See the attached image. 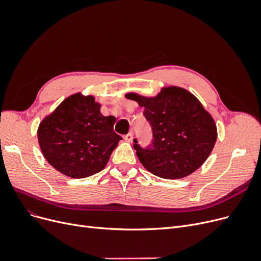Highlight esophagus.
Listing matches in <instances>:
<instances>
[{
    "label": "esophagus",
    "mask_w": 261,
    "mask_h": 261,
    "mask_svg": "<svg viewBox=\"0 0 261 261\" xmlns=\"http://www.w3.org/2000/svg\"><path fill=\"white\" fill-rule=\"evenodd\" d=\"M123 139H124V141H126V142H131L133 140V134L132 133H128V134L124 135Z\"/></svg>",
    "instance_id": "1"
}]
</instances>
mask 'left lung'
Segmentation results:
<instances>
[{
    "mask_svg": "<svg viewBox=\"0 0 261 261\" xmlns=\"http://www.w3.org/2000/svg\"><path fill=\"white\" fill-rule=\"evenodd\" d=\"M144 108V115L152 128L150 146L142 148L134 140V149L143 166L164 179L184 178L199 168L217 142L214 119L189 90L163 87L154 97L126 94Z\"/></svg>",
    "mask_w": 261,
    "mask_h": 261,
    "instance_id": "1",
    "label": "left lung"
}]
</instances>
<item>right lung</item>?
<instances>
[{
  "instance_id": "add662e5",
  "label": "right lung",
  "mask_w": 261,
  "mask_h": 261,
  "mask_svg": "<svg viewBox=\"0 0 261 261\" xmlns=\"http://www.w3.org/2000/svg\"><path fill=\"white\" fill-rule=\"evenodd\" d=\"M92 95L67 97L39 123L37 138L43 156L56 171L71 178H86L102 171L120 135L114 116H103Z\"/></svg>"
}]
</instances>
